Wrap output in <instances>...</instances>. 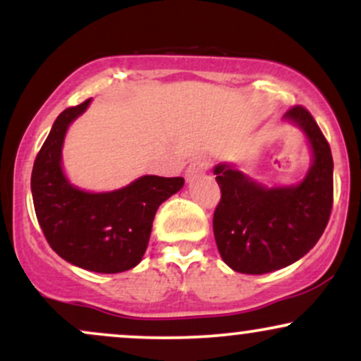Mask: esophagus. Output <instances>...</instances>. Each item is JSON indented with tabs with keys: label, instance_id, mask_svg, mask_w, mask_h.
<instances>
[{
	"label": "esophagus",
	"instance_id": "1",
	"mask_svg": "<svg viewBox=\"0 0 361 361\" xmlns=\"http://www.w3.org/2000/svg\"><path fill=\"white\" fill-rule=\"evenodd\" d=\"M207 169H209V161H207V159H195V161H192V163H190V166L186 168V171H185L186 180L193 181L197 176L204 175Z\"/></svg>",
	"mask_w": 361,
	"mask_h": 361
}]
</instances>
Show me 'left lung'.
I'll use <instances>...</instances> for the list:
<instances>
[{
  "mask_svg": "<svg viewBox=\"0 0 361 361\" xmlns=\"http://www.w3.org/2000/svg\"><path fill=\"white\" fill-rule=\"evenodd\" d=\"M283 118L297 123L312 147V166L299 185L267 188L231 164L214 169L221 186L214 212L215 243L224 263L246 275L280 270L307 255L333 209V156L324 134L300 105Z\"/></svg>",
  "mask_w": 361,
  "mask_h": 361,
  "instance_id": "8db88e82",
  "label": "left lung"
}]
</instances>
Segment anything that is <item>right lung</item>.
<instances>
[{"label": "right lung", "instance_id": "right-lung-1", "mask_svg": "<svg viewBox=\"0 0 361 361\" xmlns=\"http://www.w3.org/2000/svg\"><path fill=\"white\" fill-rule=\"evenodd\" d=\"M90 102L69 106L56 118L35 157L32 197L45 239L62 259L82 270L120 273L140 263L156 210L180 192L185 180L147 175L106 193H90L69 183L61 166L62 142L69 123Z\"/></svg>", "mask_w": 361, "mask_h": 361}]
</instances>
